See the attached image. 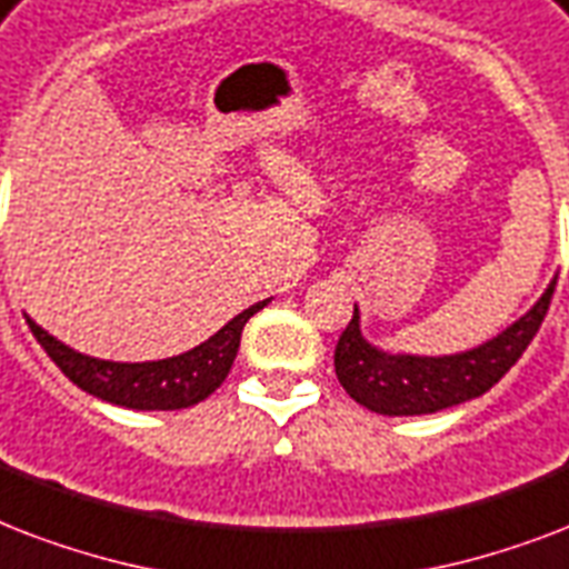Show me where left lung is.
<instances>
[{"instance_id":"8db88e82","label":"left lung","mask_w":569,"mask_h":569,"mask_svg":"<svg viewBox=\"0 0 569 569\" xmlns=\"http://www.w3.org/2000/svg\"><path fill=\"white\" fill-rule=\"evenodd\" d=\"M555 281L537 306L499 338L457 356H389L359 332V308L335 345V373L356 403L380 416H425L481 398L519 362L552 302Z\"/></svg>"}]
</instances>
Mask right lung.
Wrapping results in <instances>:
<instances>
[{
	"label": "right lung",
	"mask_w": 569,
	"mask_h": 569,
	"mask_svg": "<svg viewBox=\"0 0 569 569\" xmlns=\"http://www.w3.org/2000/svg\"><path fill=\"white\" fill-rule=\"evenodd\" d=\"M263 306L267 299L246 308L243 315H237L231 323L222 326L196 350L171 356L162 362H103V359H91V356L70 350L32 320H29V329L52 362L59 365V371L88 395L127 409H183L210 398L222 386L234 365L246 320Z\"/></svg>",
	"instance_id": "add662e5"
}]
</instances>
